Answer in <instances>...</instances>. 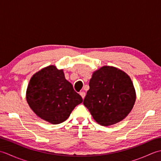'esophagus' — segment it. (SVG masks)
<instances>
[{
  "instance_id": "34e87169",
  "label": "esophagus",
  "mask_w": 161,
  "mask_h": 161,
  "mask_svg": "<svg viewBox=\"0 0 161 161\" xmlns=\"http://www.w3.org/2000/svg\"><path fill=\"white\" fill-rule=\"evenodd\" d=\"M80 95L81 96V97H82L83 99L85 97V95H86V93H85V92H84V91L80 92Z\"/></svg>"
}]
</instances>
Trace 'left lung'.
<instances>
[{
	"instance_id": "obj_1",
	"label": "left lung",
	"mask_w": 161,
	"mask_h": 161,
	"mask_svg": "<svg viewBox=\"0 0 161 161\" xmlns=\"http://www.w3.org/2000/svg\"><path fill=\"white\" fill-rule=\"evenodd\" d=\"M89 86L84 105L100 125H115L132 110L136 91L124 71L114 66H102L93 73Z\"/></svg>"
}]
</instances>
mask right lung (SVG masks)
Instances as JSON below:
<instances>
[{
    "label": "right lung",
    "instance_id": "1",
    "mask_svg": "<svg viewBox=\"0 0 161 161\" xmlns=\"http://www.w3.org/2000/svg\"><path fill=\"white\" fill-rule=\"evenodd\" d=\"M26 100L37 116L51 124L64 122L83 100L65 78L63 70L51 65L30 79Z\"/></svg>",
    "mask_w": 161,
    "mask_h": 161
}]
</instances>
